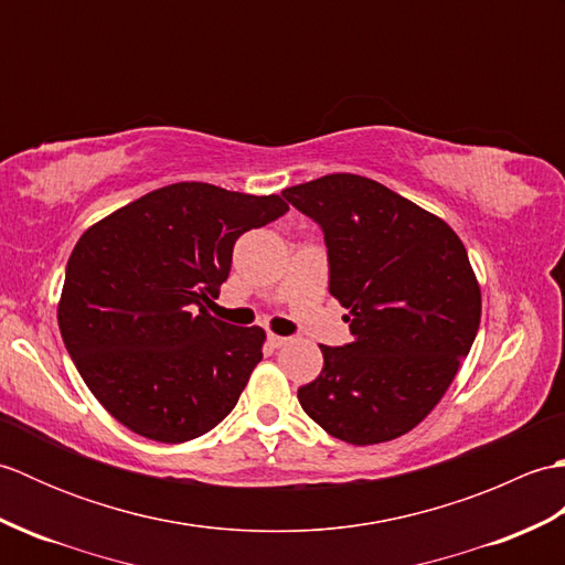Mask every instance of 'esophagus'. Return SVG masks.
I'll return each instance as SVG.
<instances>
[{
	"instance_id": "obj_1",
	"label": "esophagus",
	"mask_w": 565,
	"mask_h": 565,
	"mask_svg": "<svg viewBox=\"0 0 565 565\" xmlns=\"http://www.w3.org/2000/svg\"><path fill=\"white\" fill-rule=\"evenodd\" d=\"M267 342H269L271 347H276V350H279V347H284V344L289 342V340L281 338V334H274V332H269V334H267Z\"/></svg>"
}]
</instances>
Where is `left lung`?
Instances as JSON below:
<instances>
[{
	"label": "left lung",
	"instance_id": "left-lung-1",
	"mask_svg": "<svg viewBox=\"0 0 565 565\" xmlns=\"http://www.w3.org/2000/svg\"><path fill=\"white\" fill-rule=\"evenodd\" d=\"M326 235L330 294L350 344H320V376L298 388L310 419L342 441H391L447 393L481 326V286L451 227L374 179L328 174L284 189Z\"/></svg>",
	"mask_w": 565,
	"mask_h": 565
}]
</instances>
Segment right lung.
I'll list each match as a JSON object with an SVG mask.
<instances>
[{"mask_svg":"<svg viewBox=\"0 0 565 565\" xmlns=\"http://www.w3.org/2000/svg\"><path fill=\"white\" fill-rule=\"evenodd\" d=\"M289 211L179 182L94 223L67 259L57 326L79 376L106 411L152 441L206 435L233 411L262 362V328L213 318L235 239Z\"/></svg>","mask_w":565,"mask_h":565,"instance_id":"1","label":"right lung"}]
</instances>
